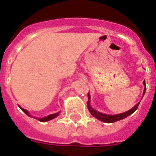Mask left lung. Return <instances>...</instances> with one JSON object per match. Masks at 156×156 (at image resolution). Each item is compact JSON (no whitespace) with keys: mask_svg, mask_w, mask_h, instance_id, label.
<instances>
[{"mask_svg":"<svg viewBox=\"0 0 156 156\" xmlns=\"http://www.w3.org/2000/svg\"><path fill=\"white\" fill-rule=\"evenodd\" d=\"M143 84H144V91H143V95L145 94L146 91V83L145 81H143ZM88 95V102H87V108L88 110L90 111V114L92 115L93 116H95V118H97L98 120H100V121H103V122H106V123H113V122H116V121H118L120 120H122V119L126 118L128 116L131 115V114L137 110L138 108V105H139V103L137 104L135 106L133 107V108H131L130 110H129V111L126 112H123V113H120V114H116V115H107V114H104L101 113L100 112L96 111L95 109H93L90 105V95H89V93L87 94Z\"/></svg>","mask_w":156,"mask_h":156,"instance_id":"8db88e82","label":"left lung"}]
</instances>
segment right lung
Returning <instances> with one entry per match:
<instances>
[{
	"instance_id": "1",
	"label": "right lung",
	"mask_w": 156,
	"mask_h": 156,
	"mask_svg": "<svg viewBox=\"0 0 156 156\" xmlns=\"http://www.w3.org/2000/svg\"><path fill=\"white\" fill-rule=\"evenodd\" d=\"M21 109H22V111H23L24 112H25L27 116H30V114H29V112H28L27 110H26V109H23V108H21V107H19ZM59 115V112H56V113H54V114H51V115H48V116H45V117H43V118H37L38 120L40 121H42V122H44V121H50V120H52V119L55 118V117H56V116H58Z\"/></svg>"
}]
</instances>
